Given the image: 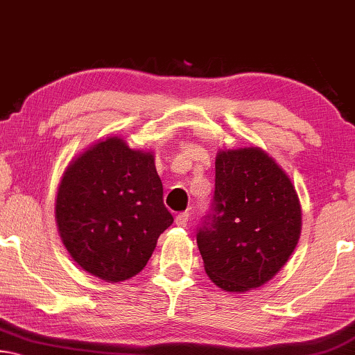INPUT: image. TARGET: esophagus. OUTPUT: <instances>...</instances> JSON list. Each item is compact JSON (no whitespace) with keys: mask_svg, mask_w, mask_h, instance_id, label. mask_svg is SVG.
Instances as JSON below:
<instances>
[{"mask_svg":"<svg viewBox=\"0 0 355 355\" xmlns=\"http://www.w3.org/2000/svg\"><path fill=\"white\" fill-rule=\"evenodd\" d=\"M174 222H176L178 227H185L189 222V212L187 211L179 212V214L176 216V219H174Z\"/></svg>","mask_w":355,"mask_h":355,"instance_id":"esophagus-1","label":"esophagus"}]
</instances>
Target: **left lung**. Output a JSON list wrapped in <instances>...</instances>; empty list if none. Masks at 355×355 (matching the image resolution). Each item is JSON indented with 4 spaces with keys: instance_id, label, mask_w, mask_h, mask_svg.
<instances>
[{
    "instance_id": "obj_1",
    "label": "left lung",
    "mask_w": 355,
    "mask_h": 355,
    "mask_svg": "<svg viewBox=\"0 0 355 355\" xmlns=\"http://www.w3.org/2000/svg\"><path fill=\"white\" fill-rule=\"evenodd\" d=\"M302 208L282 168L259 147L220 150L211 211L196 232L205 270L217 287L263 286L295 249Z\"/></svg>"
}]
</instances>
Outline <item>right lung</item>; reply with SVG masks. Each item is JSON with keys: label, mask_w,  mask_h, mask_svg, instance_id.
Segmentation results:
<instances>
[{"label": "right lung", "mask_w": 355, "mask_h": 355, "mask_svg": "<svg viewBox=\"0 0 355 355\" xmlns=\"http://www.w3.org/2000/svg\"><path fill=\"white\" fill-rule=\"evenodd\" d=\"M55 219L80 268L107 282L138 275L173 223L152 152L117 136L89 147L63 174Z\"/></svg>", "instance_id": "obj_1"}]
</instances>
